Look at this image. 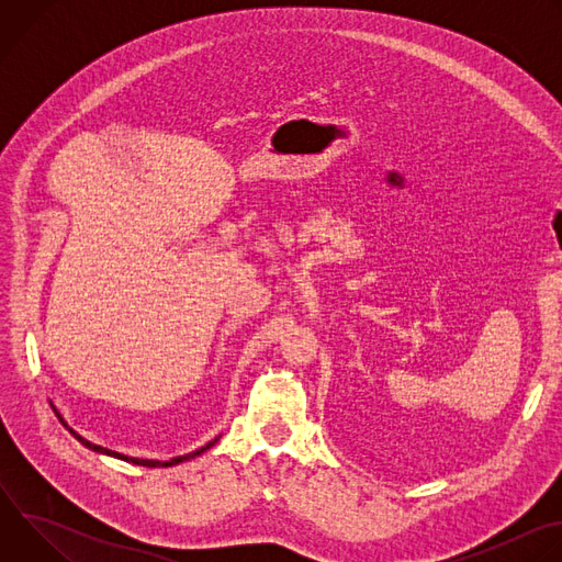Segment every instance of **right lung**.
Returning <instances> with one entry per match:
<instances>
[{
    "label": "right lung",
    "instance_id": "right-lung-1",
    "mask_svg": "<svg viewBox=\"0 0 562 562\" xmlns=\"http://www.w3.org/2000/svg\"><path fill=\"white\" fill-rule=\"evenodd\" d=\"M57 418L61 420V425L79 440L82 442L85 447H89V449H93V451H98V453H106V456H113V458H120V460H126V462H133V464H139V467H173V464H180V462H184V460H189V458H195V456H200V453H204L206 449H211L215 442H217V438L215 440H211L209 445H204L202 449H198V451H193V453H187V456H178V458H171V460H167V462H162V460H142V458H128V456H122V453H117V451H111V449H104V447H100V445H93V442H89V440H85L82 436L79 434H75L66 423H64V418L57 414Z\"/></svg>",
    "mask_w": 562,
    "mask_h": 562
}]
</instances>
